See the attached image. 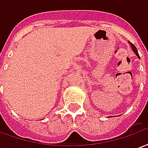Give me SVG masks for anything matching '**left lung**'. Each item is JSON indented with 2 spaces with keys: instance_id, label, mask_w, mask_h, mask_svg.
<instances>
[{
  "instance_id": "left-lung-1",
  "label": "left lung",
  "mask_w": 148,
  "mask_h": 148,
  "mask_svg": "<svg viewBox=\"0 0 148 148\" xmlns=\"http://www.w3.org/2000/svg\"><path fill=\"white\" fill-rule=\"evenodd\" d=\"M129 43H130V45H131V47H132V50H133V51L135 52V53H136V55L137 57L140 58V55H139V53H138V51H137L136 47H135V46H134L133 44L132 43V42H129Z\"/></svg>"
}]
</instances>
